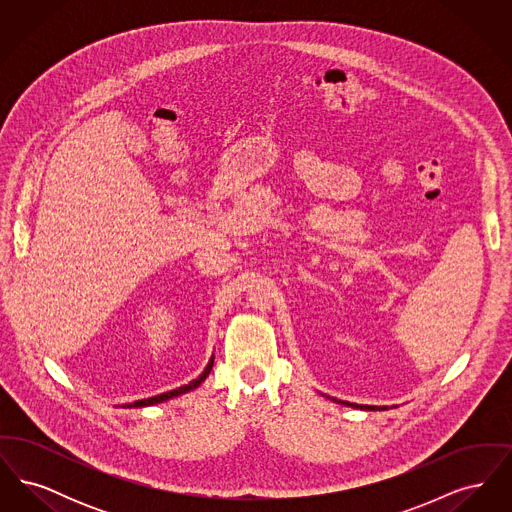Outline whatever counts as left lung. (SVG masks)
I'll return each instance as SVG.
<instances>
[{"instance_id":"1","label":"left lung","mask_w":512,"mask_h":512,"mask_svg":"<svg viewBox=\"0 0 512 512\" xmlns=\"http://www.w3.org/2000/svg\"><path fill=\"white\" fill-rule=\"evenodd\" d=\"M338 403H343V405H347V407H359V409H366V411H374L376 407H368V405H355V403H347V401H338Z\"/></svg>"}]
</instances>
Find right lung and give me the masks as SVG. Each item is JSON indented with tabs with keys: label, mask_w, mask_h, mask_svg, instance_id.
Instances as JSON below:
<instances>
[{
	"label": "right lung",
	"mask_w": 512,
	"mask_h": 512,
	"mask_svg": "<svg viewBox=\"0 0 512 512\" xmlns=\"http://www.w3.org/2000/svg\"><path fill=\"white\" fill-rule=\"evenodd\" d=\"M211 368H213V359L209 361V365L205 366V370H203V374H199L195 380H192L190 384H186V386H182V388H176V390L167 391V393H161V395H155V397H149V399H142V401H134V403H128V405H124V407H146V405H155V403H161V401H167V399H171V397H176V395H182V393H186V391L194 390L197 388L207 376H209V372H211Z\"/></svg>",
	"instance_id": "right-lung-1"
}]
</instances>
